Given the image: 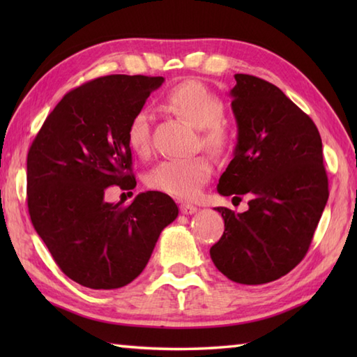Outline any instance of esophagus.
<instances>
[{
    "mask_svg": "<svg viewBox=\"0 0 357 357\" xmlns=\"http://www.w3.org/2000/svg\"><path fill=\"white\" fill-rule=\"evenodd\" d=\"M179 208H181V213H183V215H193V213H196V211H198V207L193 206V204H187V202L181 204Z\"/></svg>",
    "mask_w": 357,
    "mask_h": 357,
    "instance_id": "esophagus-1",
    "label": "esophagus"
}]
</instances>
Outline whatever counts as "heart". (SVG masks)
Returning <instances> with one entry per match:
<instances>
[{"instance_id":"b5f03b06","label":"heart","mask_w":357,"mask_h":357,"mask_svg":"<svg viewBox=\"0 0 357 357\" xmlns=\"http://www.w3.org/2000/svg\"><path fill=\"white\" fill-rule=\"evenodd\" d=\"M164 102L176 115L202 132V144L215 153H225L230 136L222 121L225 105L221 98L199 81L188 79L173 86L165 93ZM151 112L147 107L136 110L127 124V142L138 155H146L151 147ZM211 174L213 165L206 156L165 159L147 174V185L158 192L190 199L201 192Z\"/></svg>"}]
</instances>
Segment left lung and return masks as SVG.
<instances>
[{
  "label": "left lung",
  "mask_w": 357,
  "mask_h": 357,
  "mask_svg": "<svg viewBox=\"0 0 357 357\" xmlns=\"http://www.w3.org/2000/svg\"><path fill=\"white\" fill-rule=\"evenodd\" d=\"M234 79L238 142L218 192L252 199L244 213L215 208L225 229L210 256L233 282L261 285L304 259L328 201V178L312 118L268 81L244 73Z\"/></svg>",
  "instance_id": "left-lung-1"
}]
</instances>
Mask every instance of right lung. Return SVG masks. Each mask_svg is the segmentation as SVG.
<instances>
[{
    "mask_svg": "<svg viewBox=\"0 0 357 357\" xmlns=\"http://www.w3.org/2000/svg\"><path fill=\"white\" fill-rule=\"evenodd\" d=\"M162 77L109 75L66 93L27 153V207L36 233L66 276L93 290L130 284L159 234L178 216L161 192L130 206L105 201V188L132 190L127 124Z\"/></svg>",
    "mask_w": 357,
    "mask_h": 357,
    "instance_id": "obj_1",
    "label": "right lung"
}]
</instances>
